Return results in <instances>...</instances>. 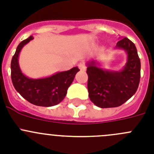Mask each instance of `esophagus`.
<instances>
[{
  "mask_svg": "<svg viewBox=\"0 0 154 154\" xmlns=\"http://www.w3.org/2000/svg\"><path fill=\"white\" fill-rule=\"evenodd\" d=\"M79 68L81 70H85L86 66H85V65L83 63V62H80V63L79 64Z\"/></svg>",
  "mask_w": 154,
  "mask_h": 154,
  "instance_id": "1",
  "label": "esophagus"
}]
</instances>
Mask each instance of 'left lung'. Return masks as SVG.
Masks as SVG:
<instances>
[{"instance_id":"left-lung-1","label":"left lung","mask_w":154,"mask_h":154,"mask_svg":"<svg viewBox=\"0 0 154 154\" xmlns=\"http://www.w3.org/2000/svg\"><path fill=\"white\" fill-rule=\"evenodd\" d=\"M116 48L127 54V61L121 70L99 67V62H87L88 91L91 101L100 108L117 107L135 94L140 79V60L135 45L127 38H119Z\"/></svg>"}]
</instances>
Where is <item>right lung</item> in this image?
Wrapping results in <instances>:
<instances>
[{
	"mask_svg": "<svg viewBox=\"0 0 154 154\" xmlns=\"http://www.w3.org/2000/svg\"><path fill=\"white\" fill-rule=\"evenodd\" d=\"M33 38V36H30L17 47L11 63L12 82L17 92L29 103L39 106H53L63 100L79 69L74 67L70 70L59 72L42 79L27 77L19 66V54L22 48Z\"/></svg>",
	"mask_w": 154,
	"mask_h": 154,
	"instance_id": "right-lung-1",
	"label": "right lung"
}]
</instances>
